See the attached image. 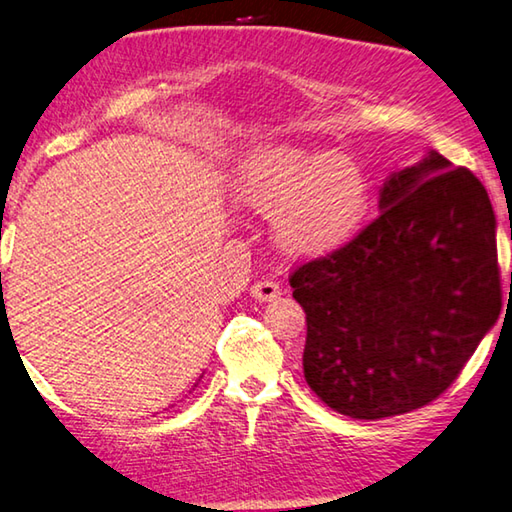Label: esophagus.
Returning a JSON list of instances; mask_svg holds the SVG:
<instances>
[{"instance_id":"1","label":"esophagus","mask_w":512,"mask_h":512,"mask_svg":"<svg viewBox=\"0 0 512 512\" xmlns=\"http://www.w3.org/2000/svg\"><path fill=\"white\" fill-rule=\"evenodd\" d=\"M250 293H253L255 300H259V302H271V300H275V297L282 295V286L273 280H262V282L253 284Z\"/></svg>"}]
</instances>
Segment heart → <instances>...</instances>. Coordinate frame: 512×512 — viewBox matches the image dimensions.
Listing matches in <instances>:
<instances>
[{
    "label": "heart",
    "instance_id": "heart-1",
    "mask_svg": "<svg viewBox=\"0 0 512 512\" xmlns=\"http://www.w3.org/2000/svg\"><path fill=\"white\" fill-rule=\"evenodd\" d=\"M241 203L275 216L282 246L297 255H327L358 235L369 210V181L345 154L268 143L237 167Z\"/></svg>",
    "mask_w": 512,
    "mask_h": 512
}]
</instances>
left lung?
<instances>
[{
  "label": "left lung",
  "instance_id": "8db88e82",
  "mask_svg": "<svg viewBox=\"0 0 512 512\" xmlns=\"http://www.w3.org/2000/svg\"><path fill=\"white\" fill-rule=\"evenodd\" d=\"M378 208L288 277L306 313V383L365 421L439 398L501 311L495 212L468 167L430 152L389 176Z\"/></svg>",
  "mask_w": 512,
  "mask_h": 512
}]
</instances>
